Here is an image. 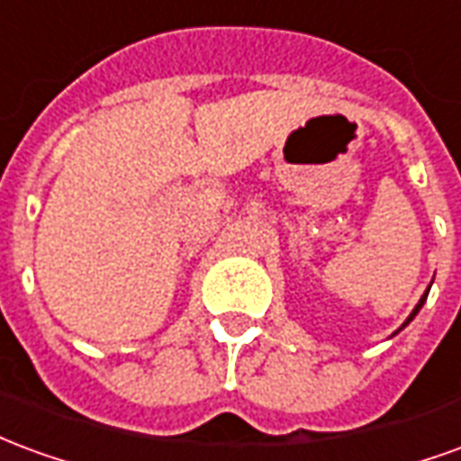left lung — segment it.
<instances>
[{
  "label": "left lung",
  "mask_w": 461,
  "mask_h": 461,
  "mask_svg": "<svg viewBox=\"0 0 461 461\" xmlns=\"http://www.w3.org/2000/svg\"><path fill=\"white\" fill-rule=\"evenodd\" d=\"M427 294H429V286H427V291H425V294H422V299L417 301V306H415V309H412V313H410V316H407V319H405V323H402V326H400V329H397V330H395V333H393V336H397V333H400V330L405 329L407 323H410V321L415 319L417 313H420V309H422V306H425V301H427Z\"/></svg>",
  "instance_id": "obj_1"
}]
</instances>
